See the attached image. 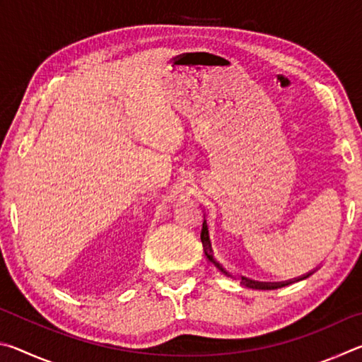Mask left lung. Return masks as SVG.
I'll use <instances>...</instances> for the list:
<instances>
[{"label": "left lung", "mask_w": 362, "mask_h": 362, "mask_svg": "<svg viewBox=\"0 0 362 362\" xmlns=\"http://www.w3.org/2000/svg\"><path fill=\"white\" fill-rule=\"evenodd\" d=\"M201 243H203L204 254H206L207 259H209L214 263V265H216L220 269V272L225 273V274H228V273H226V269L216 260V257H214V250H212V244H211V238H209V228H207L206 220L203 222V230H201ZM308 276H310V274H306V276H303V278H308ZM241 284L249 287V289L273 291V289H279V287H284L287 284H291V281H289V283H259V281H252V279L243 276L241 278Z\"/></svg>", "instance_id": "left-lung-1"}]
</instances>
